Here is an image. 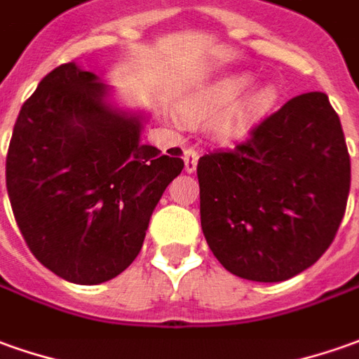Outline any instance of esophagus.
<instances>
[{
	"instance_id": "obj_1",
	"label": "esophagus",
	"mask_w": 359,
	"mask_h": 359,
	"mask_svg": "<svg viewBox=\"0 0 359 359\" xmlns=\"http://www.w3.org/2000/svg\"><path fill=\"white\" fill-rule=\"evenodd\" d=\"M198 157H200L198 149L184 147V151H182V159H184V170H187V172H192V170L196 169Z\"/></svg>"
}]
</instances>
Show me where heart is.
I'll use <instances>...</instances> for the list:
<instances>
[{
    "mask_svg": "<svg viewBox=\"0 0 359 359\" xmlns=\"http://www.w3.org/2000/svg\"><path fill=\"white\" fill-rule=\"evenodd\" d=\"M250 82L251 78L248 74L222 80L216 86L200 92L198 96H194L190 102H187L182 108V118L187 121H192V123L208 121L214 116H218L226 106H230L231 102L250 86ZM273 100H275V92L269 86H263L255 92H251L243 102L236 104L226 114H222V118L216 121V131L224 137L240 135L250 128L253 121H257L267 109L271 108Z\"/></svg>",
    "mask_w": 359,
    "mask_h": 359,
    "instance_id": "heart-1",
    "label": "heart"
}]
</instances>
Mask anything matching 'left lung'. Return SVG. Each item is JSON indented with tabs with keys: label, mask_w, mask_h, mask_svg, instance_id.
<instances>
[{
	"label": "left lung",
	"mask_w": 359,
	"mask_h": 359,
	"mask_svg": "<svg viewBox=\"0 0 359 359\" xmlns=\"http://www.w3.org/2000/svg\"><path fill=\"white\" fill-rule=\"evenodd\" d=\"M200 224L216 259L241 279L287 281L334 241L350 192L342 123L324 92L285 102L233 149L196 167Z\"/></svg>",
	"instance_id": "left-lung-1"
}]
</instances>
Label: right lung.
Wrapping results in <instances>:
<instances>
[{"label": "right lung", "instance_id": "right-lung-1", "mask_svg": "<svg viewBox=\"0 0 359 359\" xmlns=\"http://www.w3.org/2000/svg\"><path fill=\"white\" fill-rule=\"evenodd\" d=\"M74 62L48 72L21 106L6 159L7 194L31 253L78 285L126 271L151 214L184 163L141 145V118L111 109Z\"/></svg>", "mask_w": 359, "mask_h": 359}]
</instances>
